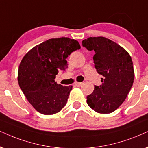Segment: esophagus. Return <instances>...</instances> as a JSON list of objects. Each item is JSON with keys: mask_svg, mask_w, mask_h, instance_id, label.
Returning a JSON list of instances; mask_svg holds the SVG:
<instances>
[{"mask_svg": "<svg viewBox=\"0 0 148 148\" xmlns=\"http://www.w3.org/2000/svg\"><path fill=\"white\" fill-rule=\"evenodd\" d=\"M82 84H83V83H78V82H76V83H75V85L76 86H78V87H80V86L82 85Z\"/></svg>", "mask_w": 148, "mask_h": 148, "instance_id": "esophagus-1", "label": "esophagus"}]
</instances>
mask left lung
<instances>
[{
    "instance_id": "1",
    "label": "left lung",
    "mask_w": 148,
    "mask_h": 148,
    "mask_svg": "<svg viewBox=\"0 0 148 148\" xmlns=\"http://www.w3.org/2000/svg\"><path fill=\"white\" fill-rule=\"evenodd\" d=\"M82 44L95 52L94 67L102 76V85H94L93 93L87 96V104L97 113H111L124 102L133 84L131 57L119 45L103 37H89Z\"/></svg>"
}]
</instances>
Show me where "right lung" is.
<instances>
[{
  "label": "right lung",
  "mask_w": 148,
  "mask_h": 148,
  "mask_svg": "<svg viewBox=\"0 0 148 148\" xmlns=\"http://www.w3.org/2000/svg\"><path fill=\"white\" fill-rule=\"evenodd\" d=\"M80 46L68 37L50 39L26 54L18 69V83L29 103L44 115L61 111L68 102L72 86L57 84L59 71L68 67L66 59Z\"/></svg>",
  "instance_id": "1"
}]
</instances>
